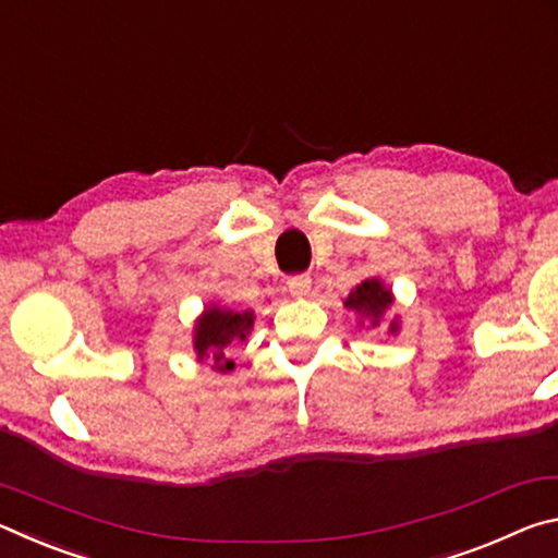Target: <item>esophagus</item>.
I'll return each instance as SVG.
<instances>
[{
	"mask_svg": "<svg viewBox=\"0 0 558 558\" xmlns=\"http://www.w3.org/2000/svg\"><path fill=\"white\" fill-rule=\"evenodd\" d=\"M310 288H313V278H310L307 272H300V276H292V278H288V290H290V295H295V298H305L307 292H310Z\"/></svg>",
	"mask_w": 558,
	"mask_h": 558,
	"instance_id": "esophagus-1",
	"label": "esophagus"
}]
</instances>
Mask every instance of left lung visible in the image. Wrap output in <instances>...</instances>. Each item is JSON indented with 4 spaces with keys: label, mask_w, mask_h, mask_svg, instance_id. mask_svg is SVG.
<instances>
[{
    "label": "left lung",
    "mask_w": 558,
    "mask_h": 558,
    "mask_svg": "<svg viewBox=\"0 0 558 558\" xmlns=\"http://www.w3.org/2000/svg\"><path fill=\"white\" fill-rule=\"evenodd\" d=\"M393 305V295L391 290L384 286L379 278H369V280H362L359 286L349 292V298L344 300V307L347 310H354L359 317L369 319L372 327H379L384 313ZM389 332L396 335L399 332V319H391L389 325Z\"/></svg>",
    "instance_id": "obj_1"
}]
</instances>
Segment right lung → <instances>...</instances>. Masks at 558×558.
<instances>
[{"instance_id": "1", "label": "right lung", "mask_w": 558, "mask_h": 558, "mask_svg": "<svg viewBox=\"0 0 558 558\" xmlns=\"http://www.w3.org/2000/svg\"><path fill=\"white\" fill-rule=\"evenodd\" d=\"M253 313H235V310H226L219 305H209L196 319L194 325V352L199 362L211 359V369L216 372H231L233 359L226 356V349L235 342H245L251 327H253Z\"/></svg>"}]
</instances>
